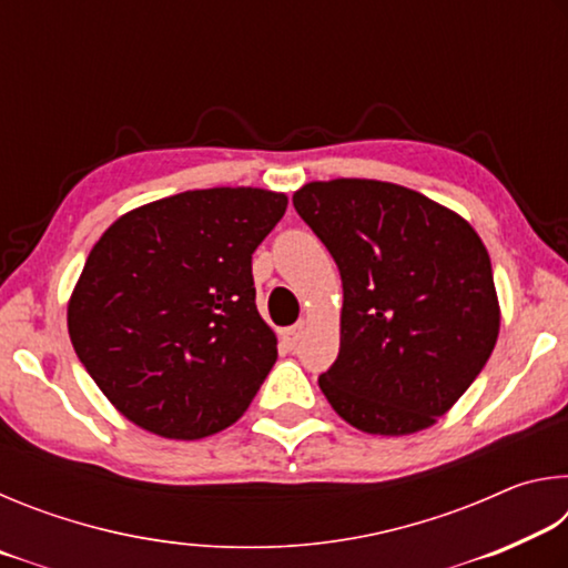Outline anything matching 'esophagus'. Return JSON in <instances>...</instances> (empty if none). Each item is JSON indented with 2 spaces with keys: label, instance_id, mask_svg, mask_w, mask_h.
I'll list each match as a JSON object with an SVG mask.
<instances>
[{
  "label": "esophagus",
  "instance_id": "34e87169",
  "mask_svg": "<svg viewBox=\"0 0 568 568\" xmlns=\"http://www.w3.org/2000/svg\"><path fill=\"white\" fill-rule=\"evenodd\" d=\"M303 331H305V321H297L291 328H283L281 331V341L287 345V348H295L297 341L303 338Z\"/></svg>",
  "mask_w": 568,
  "mask_h": 568
}]
</instances>
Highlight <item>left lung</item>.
Returning a JSON list of instances; mask_svg holds the SVG:
<instances>
[{"label": "left lung", "instance_id": "8db88e82", "mask_svg": "<svg viewBox=\"0 0 568 568\" xmlns=\"http://www.w3.org/2000/svg\"><path fill=\"white\" fill-rule=\"evenodd\" d=\"M293 205L343 281L338 361L318 378L325 398L363 434L430 428L501 331L486 245L454 210L393 182H307Z\"/></svg>", "mask_w": 568, "mask_h": 568}]
</instances>
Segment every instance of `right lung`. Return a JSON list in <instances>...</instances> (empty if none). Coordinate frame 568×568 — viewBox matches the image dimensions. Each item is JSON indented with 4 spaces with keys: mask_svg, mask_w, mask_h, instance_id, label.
Listing matches in <instances>:
<instances>
[{
    "mask_svg": "<svg viewBox=\"0 0 568 568\" xmlns=\"http://www.w3.org/2000/svg\"><path fill=\"white\" fill-rule=\"evenodd\" d=\"M285 192L187 190L124 213L67 303L77 358L134 426L197 440L243 416L277 361L255 305L253 253Z\"/></svg>",
    "mask_w": 568,
    "mask_h": 568,
    "instance_id": "obj_1",
    "label": "right lung"
}]
</instances>
